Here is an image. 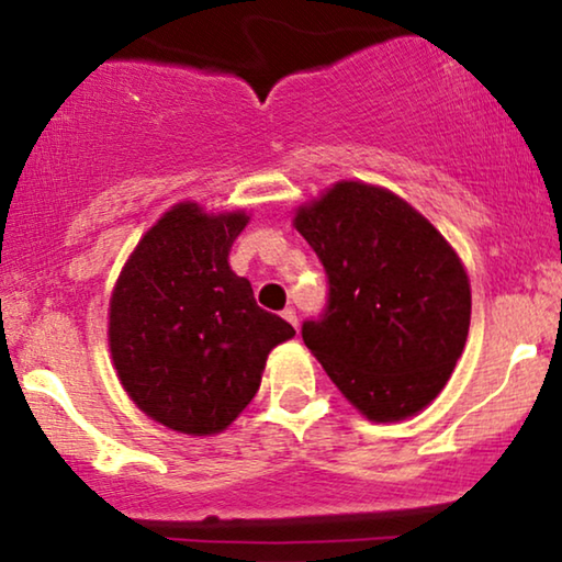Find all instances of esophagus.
<instances>
[{"mask_svg":"<svg viewBox=\"0 0 562 562\" xmlns=\"http://www.w3.org/2000/svg\"><path fill=\"white\" fill-rule=\"evenodd\" d=\"M281 317H283V319H286L291 327H294V329H299V319H296V312H294V310H291V306H289V310H283V312H281Z\"/></svg>","mask_w":562,"mask_h":562,"instance_id":"obj_1","label":"esophagus"}]
</instances>
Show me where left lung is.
Returning <instances> with one entry per match:
<instances>
[{"label": "left lung", "instance_id": "left-lung-1", "mask_svg": "<svg viewBox=\"0 0 562 562\" xmlns=\"http://www.w3.org/2000/svg\"><path fill=\"white\" fill-rule=\"evenodd\" d=\"M291 222L329 279L325 317L302 327L329 381L379 425L427 409L471 327L456 248L406 199L366 181H335Z\"/></svg>", "mask_w": 562, "mask_h": 562}]
</instances>
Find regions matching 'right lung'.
Masks as SVG:
<instances>
[{
    "mask_svg": "<svg viewBox=\"0 0 562 562\" xmlns=\"http://www.w3.org/2000/svg\"><path fill=\"white\" fill-rule=\"evenodd\" d=\"M245 210L179 202L140 237L110 296L106 340L127 396L191 437L225 432L252 402L276 345L294 327L260 310L229 268Z\"/></svg>",
    "mask_w": 562,
    "mask_h": 562,
    "instance_id": "1",
    "label": "right lung"
}]
</instances>
